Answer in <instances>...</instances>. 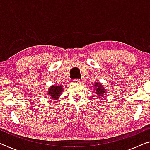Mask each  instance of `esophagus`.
Instances as JSON below:
<instances>
[{"instance_id": "34e87169", "label": "esophagus", "mask_w": 150, "mask_h": 150, "mask_svg": "<svg viewBox=\"0 0 150 150\" xmlns=\"http://www.w3.org/2000/svg\"><path fill=\"white\" fill-rule=\"evenodd\" d=\"M81 80L79 79H75L73 80V83H75V84H79V83H81Z\"/></svg>"}]
</instances>
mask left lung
Wrapping results in <instances>:
<instances>
[{"instance_id":"left-lung-1","label":"left lung","mask_w":150,"mask_h":150,"mask_svg":"<svg viewBox=\"0 0 150 150\" xmlns=\"http://www.w3.org/2000/svg\"><path fill=\"white\" fill-rule=\"evenodd\" d=\"M95 87H96V94L99 96H102L103 94L105 93V91H104V89L102 86H101L100 83H95Z\"/></svg>"}]
</instances>
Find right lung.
Segmentation results:
<instances>
[{"label":"right lung","mask_w":150,"mask_h":150,"mask_svg":"<svg viewBox=\"0 0 150 150\" xmlns=\"http://www.w3.org/2000/svg\"><path fill=\"white\" fill-rule=\"evenodd\" d=\"M63 91L62 86H51L50 88H49L48 90V94L50 95V97L52 98L53 100H57L58 98L60 96L61 92Z\"/></svg>","instance_id":"right-lung-1"}]
</instances>
